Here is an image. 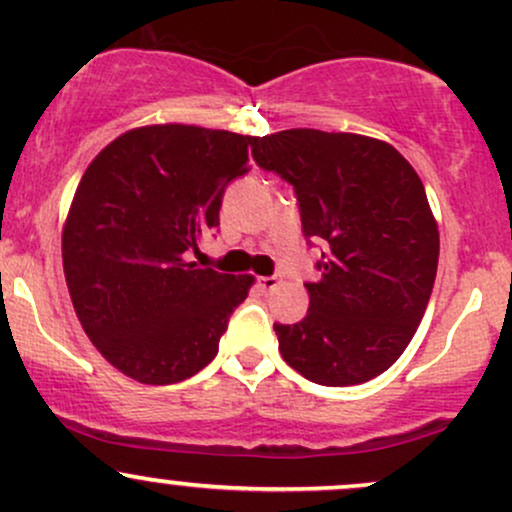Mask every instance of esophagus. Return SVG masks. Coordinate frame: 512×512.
<instances>
[{
    "instance_id": "obj_1",
    "label": "esophagus",
    "mask_w": 512,
    "mask_h": 512,
    "mask_svg": "<svg viewBox=\"0 0 512 512\" xmlns=\"http://www.w3.org/2000/svg\"><path fill=\"white\" fill-rule=\"evenodd\" d=\"M279 284H281L279 276H260V279H257V286H260L262 293L276 291V286H279Z\"/></svg>"
}]
</instances>
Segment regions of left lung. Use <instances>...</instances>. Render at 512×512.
Here are the masks:
<instances>
[{
    "label": "left lung",
    "mask_w": 512,
    "mask_h": 512,
    "mask_svg": "<svg viewBox=\"0 0 512 512\" xmlns=\"http://www.w3.org/2000/svg\"><path fill=\"white\" fill-rule=\"evenodd\" d=\"M257 166L296 190L303 233L322 248L308 315L274 325L284 361L317 385L368 383L402 356L431 298L438 223L395 146L351 132L255 137Z\"/></svg>",
    "instance_id": "left-lung-1"
}]
</instances>
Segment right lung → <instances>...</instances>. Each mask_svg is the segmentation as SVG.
Returning <instances> with one entry per match:
<instances>
[{
    "mask_svg": "<svg viewBox=\"0 0 512 512\" xmlns=\"http://www.w3.org/2000/svg\"><path fill=\"white\" fill-rule=\"evenodd\" d=\"M255 137L197 125L129 129L91 161L62 231L76 317L127 378L170 385L219 351L252 274L190 260L219 226L228 182L250 170Z\"/></svg>",
    "mask_w": 512,
    "mask_h": 512,
    "instance_id": "obj_1",
    "label": "right lung"
}]
</instances>
